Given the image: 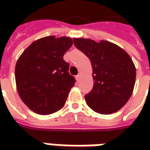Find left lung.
Masks as SVG:
<instances>
[{"mask_svg":"<svg viewBox=\"0 0 150 150\" xmlns=\"http://www.w3.org/2000/svg\"><path fill=\"white\" fill-rule=\"evenodd\" d=\"M72 45L71 38L50 36L32 42L21 55L15 69L16 88L34 112L48 115L64 106L76 82L63 59Z\"/></svg>","mask_w":150,"mask_h":150,"instance_id":"8db88e82","label":"left lung"}]
</instances>
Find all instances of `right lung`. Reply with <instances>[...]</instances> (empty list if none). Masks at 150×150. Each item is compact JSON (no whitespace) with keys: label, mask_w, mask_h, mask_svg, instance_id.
Here are the masks:
<instances>
[{"label":"right lung","mask_w":150,"mask_h":150,"mask_svg":"<svg viewBox=\"0 0 150 150\" xmlns=\"http://www.w3.org/2000/svg\"><path fill=\"white\" fill-rule=\"evenodd\" d=\"M74 45L89 58L93 68V87L85 95L87 104L101 114L118 111L129 99L135 83V67L129 56L108 42L82 38L76 39Z\"/></svg>","instance_id":"1"}]
</instances>
